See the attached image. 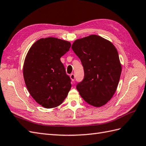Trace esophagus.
Wrapping results in <instances>:
<instances>
[{"mask_svg": "<svg viewBox=\"0 0 146 146\" xmlns=\"http://www.w3.org/2000/svg\"><path fill=\"white\" fill-rule=\"evenodd\" d=\"M70 77V79L72 80V81H74V78H75V76H74V74L73 73L71 74Z\"/></svg>", "mask_w": 146, "mask_h": 146, "instance_id": "34e87169", "label": "esophagus"}]
</instances>
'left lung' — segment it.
<instances>
[{
	"label": "left lung",
	"mask_w": 146,
	"mask_h": 146,
	"mask_svg": "<svg viewBox=\"0 0 146 146\" xmlns=\"http://www.w3.org/2000/svg\"><path fill=\"white\" fill-rule=\"evenodd\" d=\"M72 48L84 68V80L76 86L81 98L96 107L106 105L117 90L121 73L117 49L95 35L75 40Z\"/></svg>",
	"instance_id": "8db88e82"
}]
</instances>
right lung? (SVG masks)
<instances>
[{"label":"right lung","instance_id":"obj_1","mask_svg":"<svg viewBox=\"0 0 146 146\" xmlns=\"http://www.w3.org/2000/svg\"><path fill=\"white\" fill-rule=\"evenodd\" d=\"M70 47L69 41L52 37L41 38L26 55L23 70L25 84L35 101L46 109L60 105L72 87L60 61Z\"/></svg>","mask_w":146,"mask_h":146}]
</instances>
